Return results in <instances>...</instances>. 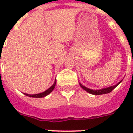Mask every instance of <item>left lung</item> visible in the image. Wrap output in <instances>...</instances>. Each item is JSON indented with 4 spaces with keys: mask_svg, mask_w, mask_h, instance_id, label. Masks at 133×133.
<instances>
[{
    "mask_svg": "<svg viewBox=\"0 0 133 133\" xmlns=\"http://www.w3.org/2000/svg\"><path fill=\"white\" fill-rule=\"evenodd\" d=\"M122 82V81H120V82H119V83H117V84H116L115 85H113V86H110V87L109 88H103V89H101V90H91V89H89L88 88L85 87V86H83L82 84H81V83H79V85H81V87L83 89V90H85L86 92H88L90 93V94H92V95H103V94H107V93H109L112 90H113L114 88H115L120 83Z\"/></svg>",
    "mask_w": 133,
    "mask_h": 133,
    "instance_id": "obj_1",
    "label": "left lung"
}]
</instances>
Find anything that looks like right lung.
Here are the masks:
<instances>
[{
    "label": "right lung",
    "mask_w": 133,
    "mask_h": 133,
    "mask_svg": "<svg viewBox=\"0 0 133 133\" xmlns=\"http://www.w3.org/2000/svg\"><path fill=\"white\" fill-rule=\"evenodd\" d=\"M56 80H55L54 81V83L53 85L50 88H48L47 90H45L43 92L39 93V94H36V95H28V94H25V93H24V95H25L26 96H28V97H35V98H41V97H44L45 96H47L48 95H49L51 92H52L54 88H55V85H56Z\"/></svg>",
    "instance_id": "1"
}]
</instances>
